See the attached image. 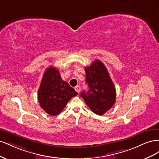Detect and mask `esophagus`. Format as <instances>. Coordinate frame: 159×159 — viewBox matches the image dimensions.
Wrapping results in <instances>:
<instances>
[{"instance_id":"34e87169","label":"esophagus","mask_w":159,"mask_h":159,"mask_svg":"<svg viewBox=\"0 0 159 159\" xmlns=\"http://www.w3.org/2000/svg\"><path fill=\"white\" fill-rule=\"evenodd\" d=\"M81 87L80 86H79V85H77L76 87H75V90L77 91V92H78V93H80V92L81 91Z\"/></svg>"}]
</instances>
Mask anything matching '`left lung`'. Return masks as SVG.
I'll list each match as a JSON object with an SVG mask.
<instances>
[{"label":"left lung","instance_id":"8db88e82","mask_svg":"<svg viewBox=\"0 0 159 159\" xmlns=\"http://www.w3.org/2000/svg\"><path fill=\"white\" fill-rule=\"evenodd\" d=\"M85 81L89 90L88 92L84 91L81 97L94 113L102 115L115 103L114 84L105 66L99 60L85 68Z\"/></svg>","mask_w":159,"mask_h":159}]
</instances>
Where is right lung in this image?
Returning a JSON list of instances; mask_svg holds the SVG:
<instances>
[{"instance_id": "obj_1", "label": "right lung", "mask_w": 159, "mask_h": 159, "mask_svg": "<svg viewBox=\"0 0 159 159\" xmlns=\"http://www.w3.org/2000/svg\"><path fill=\"white\" fill-rule=\"evenodd\" d=\"M78 95L68 82L61 79L60 71L49 67L42 77L38 98L40 107L52 116L58 115L71 98Z\"/></svg>"}]
</instances>
